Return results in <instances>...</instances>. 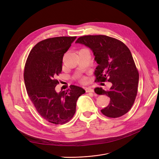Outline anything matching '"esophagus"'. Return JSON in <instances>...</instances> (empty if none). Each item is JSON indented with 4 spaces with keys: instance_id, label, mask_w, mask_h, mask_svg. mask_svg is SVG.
Instances as JSON below:
<instances>
[{
    "instance_id": "34e87169",
    "label": "esophagus",
    "mask_w": 159,
    "mask_h": 159,
    "mask_svg": "<svg viewBox=\"0 0 159 159\" xmlns=\"http://www.w3.org/2000/svg\"><path fill=\"white\" fill-rule=\"evenodd\" d=\"M85 90H86V91L87 93H93V92H94V90H93V89L92 88H91V87H88V88H86V89H85Z\"/></svg>"
}]
</instances>
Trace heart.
Segmentation results:
<instances>
[{"label": "heart", "mask_w": 159, "mask_h": 159, "mask_svg": "<svg viewBox=\"0 0 159 159\" xmlns=\"http://www.w3.org/2000/svg\"><path fill=\"white\" fill-rule=\"evenodd\" d=\"M85 80H86V79H85L84 78H83V79H82V80H81V81H82V82H85Z\"/></svg>", "instance_id": "1"}]
</instances>
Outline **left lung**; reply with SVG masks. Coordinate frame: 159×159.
<instances>
[{
  "instance_id": "8db88e82",
  "label": "left lung",
  "mask_w": 159,
  "mask_h": 159,
  "mask_svg": "<svg viewBox=\"0 0 159 159\" xmlns=\"http://www.w3.org/2000/svg\"><path fill=\"white\" fill-rule=\"evenodd\" d=\"M75 43L83 44L93 53L98 66L95 82L112 83L109 91L97 88L98 95L105 94L110 102L101 110L105 116L117 118L128 112L137 94L139 75L129 48L122 42L106 35H86Z\"/></svg>"
}]
</instances>
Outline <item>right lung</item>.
<instances>
[{"instance_id":"right-lung-1","label":"right lung","mask_w":159,"mask_h":159,"mask_svg":"<svg viewBox=\"0 0 159 159\" xmlns=\"http://www.w3.org/2000/svg\"><path fill=\"white\" fill-rule=\"evenodd\" d=\"M77 37L47 39L37 43L25 64L24 79L28 95L40 115L55 124H63L73 117L79 97L85 90L71 85L70 89L55 91L59 84L55 77L61 73L64 53Z\"/></svg>"}]
</instances>
